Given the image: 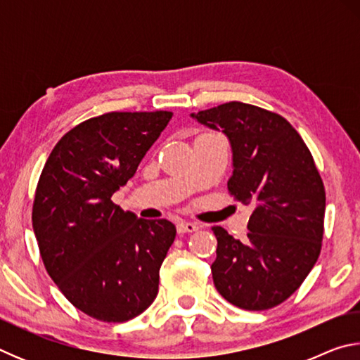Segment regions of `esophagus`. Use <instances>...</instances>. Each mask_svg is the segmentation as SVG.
Listing matches in <instances>:
<instances>
[{"mask_svg": "<svg viewBox=\"0 0 360 360\" xmlns=\"http://www.w3.org/2000/svg\"><path fill=\"white\" fill-rule=\"evenodd\" d=\"M176 227H178L179 233H192V231L198 230V224L188 222V221H179L178 225H176Z\"/></svg>", "mask_w": 360, "mask_h": 360, "instance_id": "34e87169", "label": "esophagus"}]
</instances>
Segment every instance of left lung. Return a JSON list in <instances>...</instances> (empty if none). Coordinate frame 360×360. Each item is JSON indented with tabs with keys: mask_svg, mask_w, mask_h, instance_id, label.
I'll list each match as a JSON object with an SVG mask.
<instances>
[{
	"mask_svg": "<svg viewBox=\"0 0 360 360\" xmlns=\"http://www.w3.org/2000/svg\"><path fill=\"white\" fill-rule=\"evenodd\" d=\"M191 117L227 136L233 168L227 187L252 206L246 240L212 227L216 289L249 311L276 307L300 288L321 252L326 191L311 152L284 117L246 103H224Z\"/></svg>",
	"mask_w": 360,
	"mask_h": 360,
	"instance_id": "1",
	"label": "left lung"
}]
</instances>
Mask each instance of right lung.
Wrapping results in <instances>:
<instances>
[{"label": "right lung", "mask_w": 360, "mask_h": 360, "mask_svg": "<svg viewBox=\"0 0 360 360\" xmlns=\"http://www.w3.org/2000/svg\"><path fill=\"white\" fill-rule=\"evenodd\" d=\"M173 112H108L79 124L49 155L33 230L49 276L82 313L105 322L141 314L176 236L167 221L122 211L112 193L136 173Z\"/></svg>", "instance_id": "right-lung-1"}]
</instances>
